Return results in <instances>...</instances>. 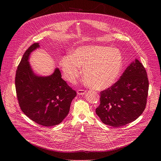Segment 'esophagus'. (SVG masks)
Masks as SVG:
<instances>
[{"label":"esophagus","mask_w":161,"mask_h":161,"mask_svg":"<svg viewBox=\"0 0 161 161\" xmlns=\"http://www.w3.org/2000/svg\"><path fill=\"white\" fill-rule=\"evenodd\" d=\"M86 92V91L85 90H83V89H78L77 91V93L80 95H84Z\"/></svg>","instance_id":"esophagus-1"}]
</instances>
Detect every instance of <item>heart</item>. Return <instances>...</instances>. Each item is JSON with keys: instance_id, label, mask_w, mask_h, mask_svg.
<instances>
[{"instance_id": "1", "label": "heart", "mask_w": 161, "mask_h": 161, "mask_svg": "<svg viewBox=\"0 0 161 161\" xmlns=\"http://www.w3.org/2000/svg\"><path fill=\"white\" fill-rule=\"evenodd\" d=\"M123 56L119 50L108 46L80 47L72 55L63 56L59 62L64 78L74 83L81 74L90 87L104 90L119 78L123 68Z\"/></svg>"}]
</instances>
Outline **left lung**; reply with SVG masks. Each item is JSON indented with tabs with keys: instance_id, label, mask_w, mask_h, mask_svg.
I'll use <instances>...</instances> for the list:
<instances>
[{
	"instance_id": "obj_1",
	"label": "left lung",
	"mask_w": 161,
	"mask_h": 161,
	"mask_svg": "<svg viewBox=\"0 0 161 161\" xmlns=\"http://www.w3.org/2000/svg\"><path fill=\"white\" fill-rule=\"evenodd\" d=\"M148 89L146 70L136 58L119 80L100 92V104L96 114L103 123L114 127L130 123L144 111Z\"/></svg>"
}]
</instances>
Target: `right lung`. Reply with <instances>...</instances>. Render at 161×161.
Here are the masks:
<instances>
[{
	"mask_svg": "<svg viewBox=\"0 0 161 161\" xmlns=\"http://www.w3.org/2000/svg\"><path fill=\"white\" fill-rule=\"evenodd\" d=\"M39 47L38 43L31 45L23 54L17 69V97L22 112L32 121L45 126H55L69 114L76 92L61 78L58 68L47 76L34 73L29 59L33 51Z\"/></svg>",
	"mask_w": 161,
	"mask_h": 161,
	"instance_id": "right-lung-1",
	"label": "right lung"
}]
</instances>
